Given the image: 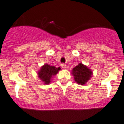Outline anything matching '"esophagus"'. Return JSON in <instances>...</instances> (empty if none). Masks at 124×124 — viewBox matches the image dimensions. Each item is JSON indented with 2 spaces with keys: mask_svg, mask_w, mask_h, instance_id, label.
Listing matches in <instances>:
<instances>
[{
  "mask_svg": "<svg viewBox=\"0 0 124 124\" xmlns=\"http://www.w3.org/2000/svg\"><path fill=\"white\" fill-rule=\"evenodd\" d=\"M61 68H63V69L66 68V64H64V63H62V64H61Z\"/></svg>",
  "mask_w": 124,
  "mask_h": 124,
  "instance_id": "1",
  "label": "esophagus"
}]
</instances>
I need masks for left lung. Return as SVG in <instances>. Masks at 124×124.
I'll return each instance as SVG.
<instances>
[{"label":"left lung","mask_w":124,"mask_h":124,"mask_svg":"<svg viewBox=\"0 0 124 124\" xmlns=\"http://www.w3.org/2000/svg\"><path fill=\"white\" fill-rule=\"evenodd\" d=\"M71 74L74 76V79L76 83L81 85L86 84L93 76V71L87 66L79 63L76 67L73 68Z\"/></svg>","instance_id":"left-lung-1"}]
</instances>
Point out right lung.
<instances>
[{"instance_id":"1","label":"right lung","mask_w":124,"mask_h":124,"mask_svg":"<svg viewBox=\"0 0 124 124\" xmlns=\"http://www.w3.org/2000/svg\"><path fill=\"white\" fill-rule=\"evenodd\" d=\"M61 68H56L53 66H50L48 64H45L38 70V77L39 78L44 84H49L51 83L52 78L55 76Z\"/></svg>"}]
</instances>
